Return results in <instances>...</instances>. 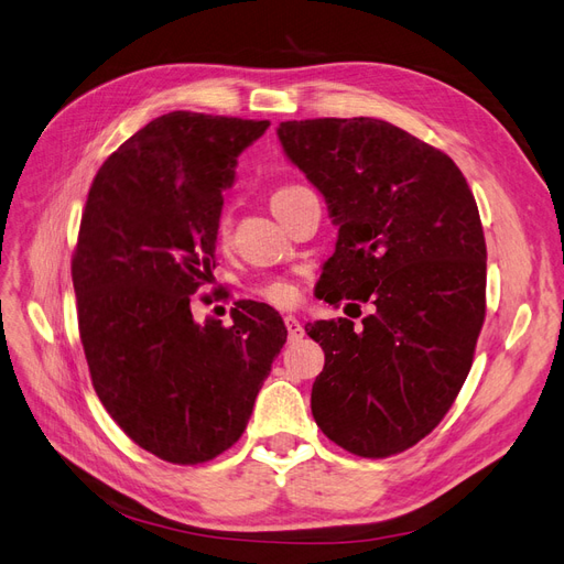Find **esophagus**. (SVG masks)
Here are the masks:
<instances>
[{"mask_svg":"<svg viewBox=\"0 0 564 564\" xmlns=\"http://www.w3.org/2000/svg\"><path fill=\"white\" fill-rule=\"evenodd\" d=\"M284 327L289 332V338L296 340V338H303V324L294 317V315H284Z\"/></svg>","mask_w":564,"mask_h":564,"instance_id":"1","label":"esophagus"}]
</instances>
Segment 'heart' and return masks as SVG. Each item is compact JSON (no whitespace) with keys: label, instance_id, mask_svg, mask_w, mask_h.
Returning <instances> with one entry per match:
<instances>
[{"label":"heart","instance_id":"1","mask_svg":"<svg viewBox=\"0 0 564 564\" xmlns=\"http://www.w3.org/2000/svg\"><path fill=\"white\" fill-rule=\"evenodd\" d=\"M296 187L299 185L280 187V191L272 195V199H280L282 195L296 191ZM226 232H228V220L220 218L218 226H216V235L226 237ZM256 294H259L265 301H270V303H275V305H289V303H294V299H296V286H294L292 280H286V278H265V280L256 284Z\"/></svg>","mask_w":564,"mask_h":564}]
</instances>
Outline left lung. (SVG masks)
<instances>
[{"instance_id":"obj_1","label":"left lung","mask_w":564,"mask_h":564,"mask_svg":"<svg viewBox=\"0 0 564 564\" xmlns=\"http://www.w3.org/2000/svg\"><path fill=\"white\" fill-rule=\"evenodd\" d=\"M278 135L338 226L317 296L373 305L362 324H305L324 350L315 423L350 454H400L445 419L473 365L487 289L480 212L449 155L383 119H294Z\"/></svg>"}]
</instances>
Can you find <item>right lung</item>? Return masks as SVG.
<instances>
[{"label":"right lung","mask_w":564,"mask_h":564,"mask_svg":"<svg viewBox=\"0 0 564 564\" xmlns=\"http://www.w3.org/2000/svg\"><path fill=\"white\" fill-rule=\"evenodd\" d=\"M268 127L187 110L152 119L98 169L82 212L73 284L94 390L169 464H204L240 440L286 340L265 303H237L230 327L191 313L214 280L237 158Z\"/></svg>","instance_id":"right-lung-1"}]
</instances>
